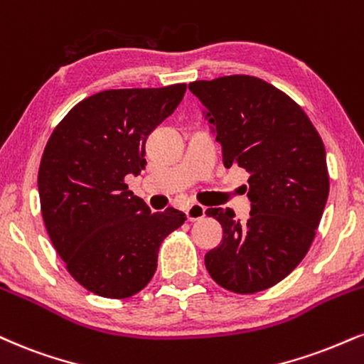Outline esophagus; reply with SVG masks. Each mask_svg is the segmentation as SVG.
<instances>
[{"label":"esophagus","instance_id":"34e87169","mask_svg":"<svg viewBox=\"0 0 364 364\" xmlns=\"http://www.w3.org/2000/svg\"><path fill=\"white\" fill-rule=\"evenodd\" d=\"M205 212H207L205 207H201V205H198V203H191L190 207L186 208V217L190 222L201 220V218L205 217Z\"/></svg>","mask_w":364,"mask_h":364}]
</instances>
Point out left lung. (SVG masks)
I'll return each mask as SVG.
<instances>
[{
  "mask_svg": "<svg viewBox=\"0 0 364 364\" xmlns=\"http://www.w3.org/2000/svg\"><path fill=\"white\" fill-rule=\"evenodd\" d=\"M188 87L207 108L225 168L249 174L246 222L230 208L205 212L224 232L205 266L225 290L262 291L287 278L312 246L329 196L323 142L300 105L259 77L234 74Z\"/></svg>",
  "mask_w": 364,
  "mask_h": 364,
  "instance_id": "left-lung-1",
  "label": "left lung"
}]
</instances>
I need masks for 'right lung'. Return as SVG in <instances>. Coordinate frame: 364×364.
Listing matches in <instances>:
<instances>
[{"instance_id":"right-lung-1","label":"right lung","mask_w":364,"mask_h":364,"mask_svg":"<svg viewBox=\"0 0 364 364\" xmlns=\"http://www.w3.org/2000/svg\"><path fill=\"white\" fill-rule=\"evenodd\" d=\"M186 85L107 90L71 108L38 168L46 229L71 277L105 299H129L154 277L161 242L185 224L152 213L125 178L146 168V140L176 110Z\"/></svg>"}]
</instances>
